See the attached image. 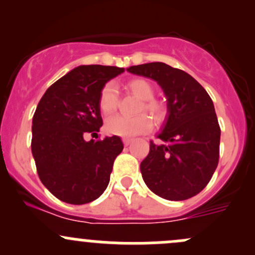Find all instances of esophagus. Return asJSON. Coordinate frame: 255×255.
Segmentation results:
<instances>
[{
  "instance_id": "obj_1",
  "label": "esophagus",
  "mask_w": 255,
  "mask_h": 255,
  "mask_svg": "<svg viewBox=\"0 0 255 255\" xmlns=\"http://www.w3.org/2000/svg\"><path fill=\"white\" fill-rule=\"evenodd\" d=\"M133 139H130V138H123V143H125V145H128V144L132 143Z\"/></svg>"
}]
</instances>
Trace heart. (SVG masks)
Listing matches in <instances>:
<instances>
[{"mask_svg": "<svg viewBox=\"0 0 255 255\" xmlns=\"http://www.w3.org/2000/svg\"><path fill=\"white\" fill-rule=\"evenodd\" d=\"M128 89L138 99L143 100L139 109L148 112L156 122H160L165 115V109L158 101H154L153 86L144 79H132L128 82ZM100 109L104 113L109 115L117 106V91L113 84H107L100 94ZM151 127V122L148 116L138 115L133 117L116 115L106 121V130L111 134L120 137H134L148 132Z\"/></svg>", "mask_w": 255, "mask_h": 255, "instance_id": "1", "label": "heart"}]
</instances>
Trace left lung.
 <instances>
[{
    "mask_svg": "<svg viewBox=\"0 0 255 255\" xmlns=\"http://www.w3.org/2000/svg\"><path fill=\"white\" fill-rule=\"evenodd\" d=\"M128 73L154 80L166 99L165 122L140 163L146 186L170 201H182L206 187L220 156L221 129L206 90L191 75L164 63L129 66Z\"/></svg>",
    "mask_w": 255,
    "mask_h": 255,
    "instance_id": "left-lung-1",
    "label": "left lung"
}]
</instances>
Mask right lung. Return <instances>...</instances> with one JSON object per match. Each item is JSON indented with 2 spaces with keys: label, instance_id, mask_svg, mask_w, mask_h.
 Instances as JSON below:
<instances>
[{
  "label": "right lung",
  "instance_id": "1",
  "mask_svg": "<svg viewBox=\"0 0 255 255\" xmlns=\"http://www.w3.org/2000/svg\"><path fill=\"white\" fill-rule=\"evenodd\" d=\"M123 71L80 65L54 82L38 104L32 122L33 158L43 185L66 204H89L109 186L122 140L112 135L86 142L84 134L100 132L101 90Z\"/></svg>",
  "mask_w": 255,
  "mask_h": 255
}]
</instances>
